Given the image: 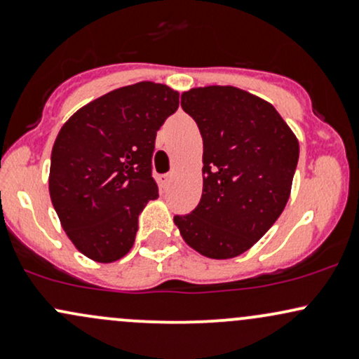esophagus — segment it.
Instances as JSON below:
<instances>
[{
  "label": "esophagus",
  "mask_w": 359,
  "mask_h": 359,
  "mask_svg": "<svg viewBox=\"0 0 359 359\" xmlns=\"http://www.w3.org/2000/svg\"><path fill=\"white\" fill-rule=\"evenodd\" d=\"M172 179H174V174H163L160 175V184L163 185V187H168L172 182Z\"/></svg>",
  "instance_id": "34e87169"
}]
</instances>
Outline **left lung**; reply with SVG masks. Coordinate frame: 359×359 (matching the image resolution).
Returning <instances> with one entry per match:
<instances>
[{"mask_svg":"<svg viewBox=\"0 0 359 359\" xmlns=\"http://www.w3.org/2000/svg\"><path fill=\"white\" fill-rule=\"evenodd\" d=\"M180 104L203 137V196L174 222L197 253L234 258L285 209L299 162L297 137L269 101L234 86L185 90Z\"/></svg>","mask_w":359,"mask_h":359,"instance_id":"obj_1","label":"left lung"}]
</instances>
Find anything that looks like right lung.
<instances>
[{
	"label": "right lung",
	"instance_id": "1",
	"mask_svg": "<svg viewBox=\"0 0 359 359\" xmlns=\"http://www.w3.org/2000/svg\"><path fill=\"white\" fill-rule=\"evenodd\" d=\"M179 108V90L143 81L77 109L52 148L48 192L69 240L97 263L131 250L138 214L158 197L151 177L156 131Z\"/></svg>",
	"mask_w": 359,
	"mask_h": 359
}]
</instances>
